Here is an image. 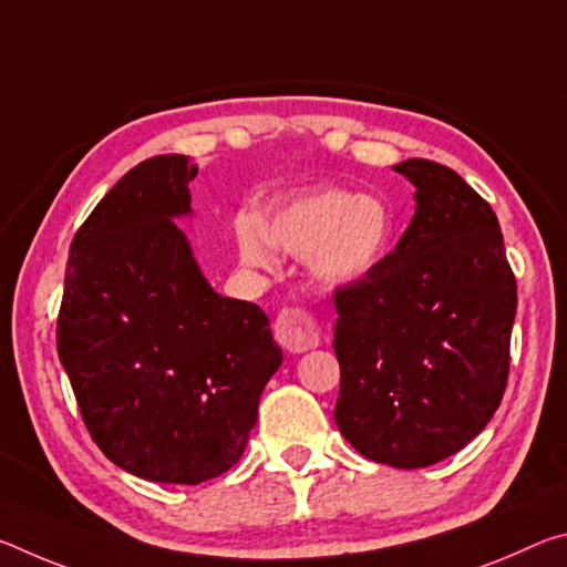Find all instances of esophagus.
<instances>
[{
	"mask_svg": "<svg viewBox=\"0 0 567 567\" xmlns=\"http://www.w3.org/2000/svg\"><path fill=\"white\" fill-rule=\"evenodd\" d=\"M275 338L287 352H305L320 342V328L305 307H285L275 320Z\"/></svg>",
	"mask_w": 567,
	"mask_h": 567,
	"instance_id": "34e87169",
	"label": "esophagus"
}]
</instances>
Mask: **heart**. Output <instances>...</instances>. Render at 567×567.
I'll list each match as a JSON object with an SVG mask.
<instances>
[{
    "label": "heart",
    "instance_id": "1",
    "mask_svg": "<svg viewBox=\"0 0 567 567\" xmlns=\"http://www.w3.org/2000/svg\"><path fill=\"white\" fill-rule=\"evenodd\" d=\"M395 219L378 197L352 189H322L277 207L270 223L245 217L237 225V247L252 267H272L275 247L310 257L312 272L328 285L364 280L388 260Z\"/></svg>",
    "mask_w": 567,
    "mask_h": 567
}]
</instances>
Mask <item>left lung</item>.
Masks as SVG:
<instances>
[{"label": "left lung", "instance_id": "left-lung-1", "mask_svg": "<svg viewBox=\"0 0 567 567\" xmlns=\"http://www.w3.org/2000/svg\"><path fill=\"white\" fill-rule=\"evenodd\" d=\"M415 215L375 272L334 290V405L360 455L435 465L483 433L511 370L517 290L493 207L430 159L395 165Z\"/></svg>", "mask_w": 567, "mask_h": 567}]
</instances>
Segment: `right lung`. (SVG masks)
<instances>
[{"label": "right lung", "instance_id": "right-lung-1", "mask_svg": "<svg viewBox=\"0 0 567 567\" xmlns=\"http://www.w3.org/2000/svg\"><path fill=\"white\" fill-rule=\"evenodd\" d=\"M197 165L159 155L132 167L76 229L56 352L82 420L114 465L152 483L227 473L282 364L255 302L217 295L175 217Z\"/></svg>", "mask_w": 567, "mask_h": 567}]
</instances>
